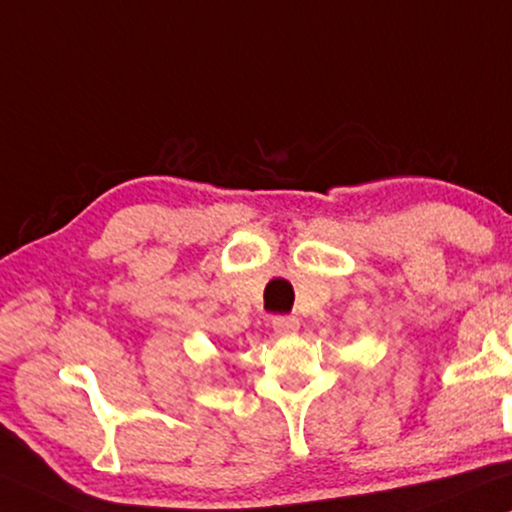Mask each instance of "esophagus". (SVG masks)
Masks as SVG:
<instances>
[{
	"instance_id": "obj_1",
	"label": "esophagus",
	"mask_w": 512,
	"mask_h": 512,
	"mask_svg": "<svg viewBox=\"0 0 512 512\" xmlns=\"http://www.w3.org/2000/svg\"><path fill=\"white\" fill-rule=\"evenodd\" d=\"M272 328L279 335H296L300 331V321L298 317H275L272 319Z\"/></svg>"
}]
</instances>
